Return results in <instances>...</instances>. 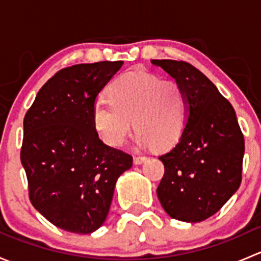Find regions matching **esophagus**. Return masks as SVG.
Masks as SVG:
<instances>
[{
    "instance_id": "esophagus-1",
    "label": "esophagus",
    "mask_w": 261,
    "mask_h": 261,
    "mask_svg": "<svg viewBox=\"0 0 261 261\" xmlns=\"http://www.w3.org/2000/svg\"><path fill=\"white\" fill-rule=\"evenodd\" d=\"M146 159H147L146 156H135V158H134V164L140 165V164H143V163L145 162Z\"/></svg>"
}]
</instances>
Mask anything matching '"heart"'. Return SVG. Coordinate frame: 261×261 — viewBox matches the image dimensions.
I'll return each instance as SVG.
<instances>
[{"label": "heart", "mask_w": 261, "mask_h": 261, "mask_svg": "<svg viewBox=\"0 0 261 261\" xmlns=\"http://www.w3.org/2000/svg\"><path fill=\"white\" fill-rule=\"evenodd\" d=\"M109 101H96L94 130L105 144L121 146L134 126L139 146L165 150L179 141L188 120L186 92L174 82L134 70L121 74L107 89Z\"/></svg>", "instance_id": "1"}]
</instances>
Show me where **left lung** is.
Instances as JSON below:
<instances>
[{"instance_id": "obj_1", "label": "left lung", "mask_w": 261, "mask_h": 261, "mask_svg": "<svg viewBox=\"0 0 261 261\" xmlns=\"http://www.w3.org/2000/svg\"><path fill=\"white\" fill-rule=\"evenodd\" d=\"M168 73L188 97L183 135L159 156L164 177L156 189L164 211L183 222H201L220 211L241 183L244 135L230 102L193 65L151 60Z\"/></svg>"}]
</instances>
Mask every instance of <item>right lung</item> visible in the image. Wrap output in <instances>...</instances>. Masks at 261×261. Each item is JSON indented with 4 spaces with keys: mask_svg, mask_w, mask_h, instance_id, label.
I'll list each match as a JSON object with an SVG mask.
<instances>
[{
    "mask_svg": "<svg viewBox=\"0 0 261 261\" xmlns=\"http://www.w3.org/2000/svg\"><path fill=\"white\" fill-rule=\"evenodd\" d=\"M123 62L77 64L41 87L23 118L21 164L33 206L49 222L91 233L106 221L118 177L133 156L107 146L94 130L97 96Z\"/></svg>",
    "mask_w": 261,
    "mask_h": 261,
    "instance_id": "right-lung-1",
    "label": "right lung"
}]
</instances>
